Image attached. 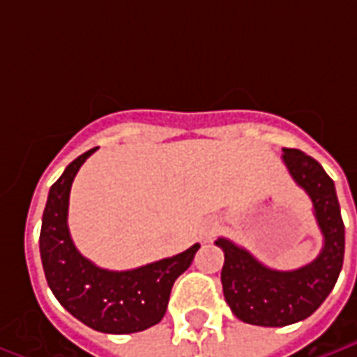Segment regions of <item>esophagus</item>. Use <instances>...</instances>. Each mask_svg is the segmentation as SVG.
<instances>
[{
	"label": "esophagus",
	"mask_w": 357,
	"mask_h": 357,
	"mask_svg": "<svg viewBox=\"0 0 357 357\" xmlns=\"http://www.w3.org/2000/svg\"><path fill=\"white\" fill-rule=\"evenodd\" d=\"M214 231H216V225H212V227H210L208 233H206V237H210V233H214Z\"/></svg>",
	"instance_id": "obj_1"
}]
</instances>
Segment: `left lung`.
Returning <instances> with one entry per match:
<instances>
[{
  "mask_svg": "<svg viewBox=\"0 0 357 357\" xmlns=\"http://www.w3.org/2000/svg\"><path fill=\"white\" fill-rule=\"evenodd\" d=\"M283 160L314 202L325 237L317 260L296 271H273L227 239L216 241L225 255L222 268L225 302L241 321L262 327H283L310 317L329 296L344 262V222L333 179L321 164L298 149H284Z\"/></svg>",
  "mask_w": 357,
  "mask_h": 357,
  "instance_id": "8db88e82",
  "label": "left lung"
}]
</instances>
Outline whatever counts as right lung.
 I'll use <instances>...</instances> for the list:
<instances>
[{"label":"right lung","mask_w":357,"mask_h":357,"mask_svg":"<svg viewBox=\"0 0 357 357\" xmlns=\"http://www.w3.org/2000/svg\"><path fill=\"white\" fill-rule=\"evenodd\" d=\"M93 151L73 160L51 185L42 218L40 255L47 284L61 306L99 333L128 335L162 319L172 287L191 266L201 245L132 271H107L86 260L68 235L66 212L74 176Z\"/></svg>","instance_id":"add662e5"}]
</instances>
